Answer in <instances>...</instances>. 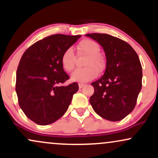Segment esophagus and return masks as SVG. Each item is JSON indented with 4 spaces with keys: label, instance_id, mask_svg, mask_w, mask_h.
<instances>
[{
    "label": "esophagus",
    "instance_id": "obj_1",
    "mask_svg": "<svg viewBox=\"0 0 158 158\" xmlns=\"http://www.w3.org/2000/svg\"><path fill=\"white\" fill-rule=\"evenodd\" d=\"M85 86V84H83V83H79V88H81L82 87Z\"/></svg>",
    "mask_w": 158,
    "mask_h": 158
}]
</instances>
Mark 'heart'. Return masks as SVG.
<instances>
[{"label":"heart","instance_id":"heart-1","mask_svg":"<svg viewBox=\"0 0 158 158\" xmlns=\"http://www.w3.org/2000/svg\"><path fill=\"white\" fill-rule=\"evenodd\" d=\"M80 53L88 56L84 65L86 68L77 69L71 74V79L74 81L86 82L95 79L99 71L104 69L105 63L102 56L99 55L100 47L96 41L90 39H84L78 45ZM61 64L65 71L70 72L74 69L76 55L73 49H65L61 56Z\"/></svg>","mask_w":158,"mask_h":158}]
</instances>
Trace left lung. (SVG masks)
I'll return each instance as SVG.
<instances>
[{"label":"left lung","mask_w":158,"mask_h":158,"mask_svg":"<svg viewBox=\"0 0 158 158\" xmlns=\"http://www.w3.org/2000/svg\"><path fill=\"white\" fill-rule=\"evenodd\" d=\"M104 50V75L91 83L90 103L94 111L108 120L119 121L134 110L142 88V66L135 50L126 41L108 34L90 33Z\"/></svg>","instance_id":"left-lung-1"}]
</instances>
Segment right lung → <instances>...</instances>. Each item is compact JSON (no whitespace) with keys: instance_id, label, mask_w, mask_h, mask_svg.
I'll return each mask as SVG.
<instances>
[{"instance_id":"obj_1","label":"right lung","mask_w":158,"mask_h":158,"mask_svg":"<svg viewBox=\"0 0 158 158\" xmlns=\"http://www.w3.org/2000/svg\"><path fill=\"white\" fill-rule=\"evenodd\" d=\"M81 35L55 34L34 43L23 52L16 72L15 90L25 115L36 124H51L68 110L79 90L61 64V56Z\"/></svg>"}]
</instances>
